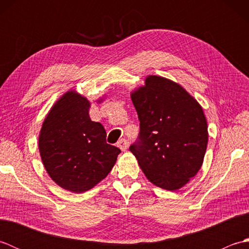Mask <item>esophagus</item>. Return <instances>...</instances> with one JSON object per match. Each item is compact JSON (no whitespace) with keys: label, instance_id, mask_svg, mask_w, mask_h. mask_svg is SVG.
Segmentation results:
<instances>
[{"label":"esophagus","instance_id":"obj_1","mask_svg":"<svg viewBox=\"0 0 249 249\" xmlns=\"http://www.w3.org/2000/svg\"><path fill=\"white\" fill-rule=\"evenodd\" d=\"M128 141L126 139H121L118 142V146L121 149V151H126L128 149Z\"/></svg>","mask_w":249,"mask_h":249}]
</instances>
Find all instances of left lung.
<instances>
[{
    "label": "left lung",
    "mask_w": 249,
    "mask_h": 249,
    "mask_svg": "<svg viewBox=\"0 0 249 249\" xmlns=\"http://www.w3.org/2000/svg\"><path fill=\"white\" fill-rule=\"evenodd\" d=\"M140 121L129 151L150 182L178 190L200 170L208 146V123L197 99L170 79L151 75L130 93Z\"/></svg>",
    "instance_id": "obj_1"
}]
</instances>
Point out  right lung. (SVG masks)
<instances>
[{"label": "right lung", "instance_id": "right-lung-1", "mask_svg": "<svg viewBox=\"0 0 249 249\" xmlns=\"http://www.w3.org/2000/svg\"><path fill=\"white\" fill-rule=\"evenodd\" d=\"M89 107L87 97L67 91L51 107L38 137L47 173L60 187L76 194L107 177L121 153L106 142L104 126L89 118Z\"/></svg>", "mask_w": 249, "mask_h": 249}]
</instances>
